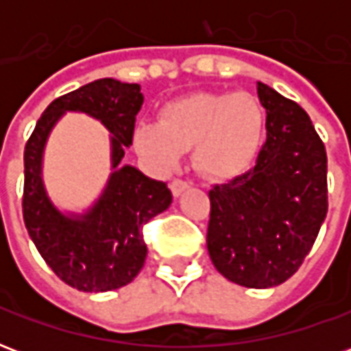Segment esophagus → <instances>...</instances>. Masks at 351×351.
Instances as JSON below:
<instances>
[{"label": "esophagus", "mask_w": 351, "mask_h": 351, "mask_svg": "<svg viewBox=\"0 0 351 351\" xmlns=\"http://www.w3.org/2000/svg\"><path fill=\"white\" fill-rule=\"evenodd\" d=\"M186 190H190V182H186V180H178V178L171 182V191H173V195H175V197H180Z\"/></svg>", "instance_id": "1"}]
</instances>
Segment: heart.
<instances>
[{
    "instance_id": "obj_1",
    "label": "heart",
    "mask_w": 351,
    "mask_h": 351,
    "mask_svg": "<svg viewBox=\"0 0 351 351\" xmlns=\"http://www.w3.org/2000/svg\"><path fill=\"white\" fill-rule=\"evenodd\" d=\"M265 112L248 93H195L163 107L161 120H143L133 146L152 167L169 169L193 146V165L210 178H233L258 158Z\"/></svg>"
}]
</instances>
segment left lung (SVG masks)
Wrapping results in <instances>:
<instances>
[{
    "instance_id": "8db88e82",
    "label": "left lung",
    "mask_w": 351,
    "mask_h": 351,
    "mask_svg": "<svg viewBox=\"0 0 351 351\" xmlns=\"http://www.w3.org/2000/svg\"><path fill=\"white\" fill-rule=\"evenodd\" d=\"M267 138L256 165L208 191L206 248L221 276L265 289L293 276L327 216V154L295 101L258 82Z\"/></svg>"
}]
</instances>
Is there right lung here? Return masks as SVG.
<instances>
[{"mask_svg": "<svg viewBox=\"0 0 351 351\" xmlns=\"http://www.w3.org/2000/svg\"><path fill=\"white\" fill-rule=\"evenodd\" d=\"M145 95L138 84L99 79L50 103L24 150V223L29 239L58 278L86 293L130 284L146 259L141 229L173 203L167 184L120 163L133 143L135 116ZM65 112H82L111 135V170L106 188L82 213L62 211L48 195L42 160L48 137Z\"/></svg>", "mask_w": 351, "mask_h": 351, "instance_id": "add662e5", "label": "right lung"}]
</instances>
